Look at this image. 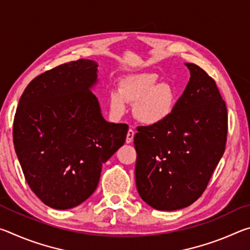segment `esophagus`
<instances>
[{"mask_svg":"<svg viewBox=\"0 0 250 250\" xmlns=\"http://www.w3.org/2000/svg\"><path fill=\"white\" fill-rule=\"evenodd\" d=\"M133 137H134V130L133 129H129L128 133H126V138H125V142L126 143H131L133 141Z\"/></svg>","mask_w":250,"mask_h":250,"instance_id":"34e87169","label":"esophagus"}]
</instances>
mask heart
I'll return each instance as SVG.
<instances>
[{
	"instance_id": "obj_1",
	"label": "heart",
	"mask_w": 250,
	"mask_h": 250,
	"mask_svg": "<svg viewBox=\"0 0 250 250\" xmlns=\"http://www.w3.org/2000/svg\"><path fill=\"white\" fill-rule=\"evenodd\" d=\"M158 75L143 73L122 80L119 91L110 94V108L117 116L124 115L126 103L134 104V116L146 125H160L175 109L176 92L171 84L158 83Z\"/></svg>"
}]
</instances>
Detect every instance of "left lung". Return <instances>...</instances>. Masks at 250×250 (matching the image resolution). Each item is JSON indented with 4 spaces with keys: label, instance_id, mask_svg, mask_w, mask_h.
<instances>
[{
    "label": "left lung",
    "instance_id": "1",
    "mask_svg": "<svg viewBox=\"0 0 250 250\" xmlns=\"http://www.w3.org/2000/svg\"><path fill=\"white\" fill-rule=\"evenodd\" d=\"M185 65L191 78L172 115L138 126L134 135L139 195L159 210L184 208L202 195L227 140V108L216 83L197 65Z\"/></svg>",
    "mask_w": 250,
    "mask_h": 250
}]
</instances>
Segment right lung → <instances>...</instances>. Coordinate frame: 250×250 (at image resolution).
<instances>
[{
    "label": "right lung",
    "mask_w": 250,
    "mask_h": 250,
    "mask_svg": "<svg viewBox=\"0 0 250 250\" xmlns=\"http://www.w3.org/2000/svg\"><path fill=\"white\" fill-rule=\"evenodd\" d=\"M97 62H66L34 78L16 109L13 142L25 180L52 208L82 204L103 164L124 146L129 126L104 119L91 88Z\"/></svg>",
    "instance_id": "1"
}]
</instances>
